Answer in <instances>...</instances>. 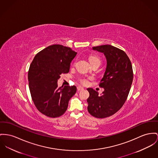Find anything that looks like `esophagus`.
<instances>
[{"mask_svg": "<svg viewBox=\"0 0 158 158\" xmlns=\"http://www.w3.org/2000/svg\"><path fill=\"white\" fill-rule=\"evenodd\" d=\"M83 89H84V88H83V87H81V86H78V87H77V90H78V91L83 90Z\"/></svg>", "mask_w": 158, "mask_h": 158, "instance_id": "34e87169", "label": "esophagus"}]
</instances>
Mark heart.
I'll return each mask as SVG.
<instances>
[{"instance_id":"obj_1","label":"heart","mask_w":158,"mask_h":158,"mask_svg":"<svg viewBox=\"0 0 158 158\" xmlns=\"http://www.w3.org/2000/svg\"><path fill=\"white\" fill-rule=\"evenodd\" d=\"M89 61L90 64H93V63H96V62L101 63V62L100 58L95 55L90 56L89 57ZM89 79H90V78H89V77H81L79 78L78 80L81 84L86 85L89 83Z\"/></svg>"}]
</instances>
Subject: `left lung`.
<instances>
[{
    "instance_id": "obj_1",
    "label": "left lung",
    "mask_w": 158,
    "mask_h": 158,
    "mask_svg": "<svg viewBox=\"0 0 158 158\" xmlns=\"http://www.w3.org/2000/svg\"><path fill=\"white\" fill-rule=\"evenodd\" d=\"M104 53L106 67L99 86L104 90L101 95L92 88H88L89 97L87 110L96 118H105L117 112L124 104L133 81L132 64L126 53L111 45L92 47Z\"/></svg>"
}]
</instances>
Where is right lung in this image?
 <instances>
[{"instance_id": "add662e5", "label": "right lung", "mask_w": 158, "mask_h": 158, "mask_svg": "<svg viewBox=\"0 0 158 158\" xmlns=\"http://www.w3.org/2000/svg\"><path fill=\"white\" fill-rule=\"evenodd\" d=\"M77 53L69 47L52 45L37 53L31 64L28 81L32 100L45 116L55 118L63 115L76 93V86L58 87L57 81L61 74L69 73Z\"/></svg>"}]
</instances>
